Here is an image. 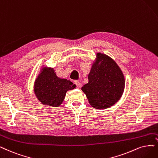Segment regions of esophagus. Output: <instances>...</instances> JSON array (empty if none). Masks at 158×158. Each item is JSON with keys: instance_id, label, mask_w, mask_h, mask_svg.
Returning a JSON list of instances; mask_svg holds the SVG:
<instances>
[{"instance_id": "1", "label": "esophagus", "mask_w": 158, "mask_h": 158, "mask_svg": "<svg viewBox=\"0 0 158 158\" xmlns=\"http://www.w3.org/2000/svg\"><path fill=\"white\" fill-rule=\"evenodd\" d=\"M74 83L76 85V86H77V88H81V86H82V84H81V83L79 81H75Z\"/></svg>"}]
</instances>
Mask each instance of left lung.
I'll list each match as a JSON object with an SVG mask.
<instances>
[{"label":"left lung","mask_w":158,"mask_h":158,"mask_svg":"<svg viewBox=\"0 0 158 158\" xmlns=\"http://www.w3.org/2000/svg\"><path fill=\"white\" fill-rule=\"evenodd\" d=\"M88 78L89 83L81 90L94 108L105 109L111 107L123 94L124 74L116 62L106 54H96Z\"/></svg>","instance_id":"1"}]
</instances>
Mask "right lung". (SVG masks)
<instances>
[{
    "label": "right lung",
    "mask_w": 158,
    "mask_h": 158,
    "mask_svg": "<svg viewBox=\"0 0 158 158\" xmlns=\"http://www.w3.org/2000/svg\"><path fill=\"white\" fill-rule=\"evenodd\" d=\"M75 86L70 81L58 77L53 68L43 67L35 80L34 92L43 105L57 107L62 103L66 92Z\"/></svg>",
    "instance_id": "obj_1"
}]
</instances>
